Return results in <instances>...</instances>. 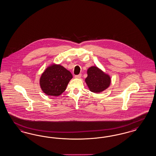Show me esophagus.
Here are the masks:
<instances>
[{"instance_id": "obj_1", "label": "esophagus", "mask_w": 156, "mask_h": 156, "mask_svg": "<svg viewBox=\"0 0 156 156\" xmlns=\"http://www.w3.org/2000/svg\"><path fill=\"white\" fill-rule=\"evenodd\" d=\"M81 76H82L81 74H79V75H76V76H75V78H80V77H81Z\"/></svg>"}]
</instances>
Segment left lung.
Returning <instances> with one entry per match:
<instances>
[{
  "label": "left lung",
  "instance_id": "8db88e82",
  "mask_svg": "<svg viewBox=\"0 0 156 156\" xmlns=\"http://www.w3.org/2000/svg\"><path fill=\"white\" fill-rule=\"evenodd\" d=\"M87 73L85 82L91 92L99 93L109 87L111 83L110 76L97 66L89 67Z\"/></svg>",
  "mask_w": 156,
  "mask_h": 156
}]
</instances>
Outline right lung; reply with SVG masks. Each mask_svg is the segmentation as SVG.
Wrapping results in <instances>:
<instances>
[{
    "label": "right lung",
    "instance_id": "obj_1",
    "mask_svg": "<svg viewBox=\"0 0 156 156\" xmlns=\"http://www.w3.org/2000/svg\"><path fill=\"white\" fill-rule=\"evenodd\" d=\"M72 78L71 73L63 66L52 64L42 74L39 83L44 93L56 97L65 91Z\"/></svg>",
    "mask_w": 156,
    "mask_h": 156
}]
</instances>
